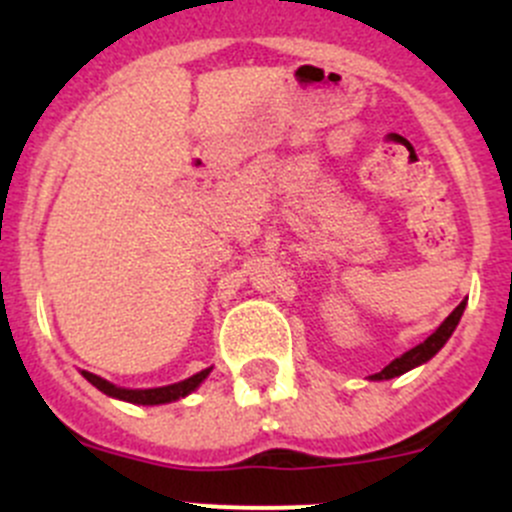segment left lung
I'll list each match as a JSON object with an SVG mask.
<instances>
[{"label":"left lung","mask_w":512,"mask_h":512,"mask_svg":"<svg viewBox=\"0 0 512 512\" xmlns=\"http://www.w3.org/2000/svg\"><path fill=\"white\" fill-rule=\"evenodd\" d=\"M463 309H466V302H461V304H458V307L453 309L451 314H448V317H446V322H443L441 327H438L436 332H433L431 337L426 339V342H423V344H418V347H414V349H409V352H406V354H401L399 359H394V361H391L389 366H384V369H381L379 374H374V376H371V379H394V376H401V374H404V371L414 369V366L423 364V361H428V359H431V356L436 354L438 349H441L443 344L448 342V337H451V334H453V329H456L458 319H461Z\"/></svg>","instance_id":"obj_1"}]
</instances>
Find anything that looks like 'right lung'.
I'll use <instances>...</instances> for the list:
<instances>
[{
	"label": "right lung",
	"instance_id": "obj_1",
	"mask_svg": "<svg viewBox=\"0 0 512 512\" xmlns=\"http://www.w3.org/2000/svg\"><path fill=\"white\" fill-rule=\"evenodd\" d=\"M208 374H210V369H205V371H200V374L190 376V379L178 381V384H170V386H160V389H121V386L108 384V381L101 379V376L84 371L86 379H89L98 391H103V394L116 396V399H123V401H131V404H143V406L168 404V401L183 399V396H188L190 391L198 389Z\"/></svg>",
	"mask_w": 512,
	"mask_h": 512
}]
</instances>
